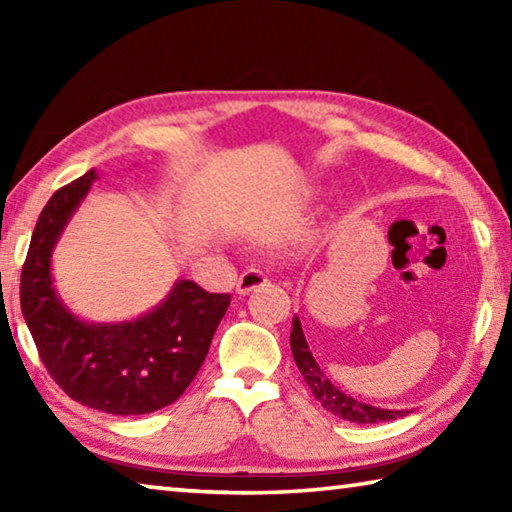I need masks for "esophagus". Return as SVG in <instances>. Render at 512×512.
<instances>
[{
  "instance_id": "obj_1",
  "label": "esophagus",
  "mask_w": 512,
  "mask_h": 512,
  "mask_svg": "<svg viewBox=\"0 0 512 512\" xmlns=\"http://www.w3.org/2000/svg\"><path fill=\"white\" fill-rule=\"evenodd\" d=\"M266 284H268V277L262 271H257V268H248V271L239 275L237 293H241V296H248L250 291L262 289V287H266Z\"/></svg>"
}]
</instances>
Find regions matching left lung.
Instances as JSON below:
<instances>
[{
    "mask_svg": "<svg viewBox=\"0 0 512 512\" xmlns=\"http://www.w3.org/2000/svg\"><path fill=\"white\" fill-rule=\"evenodd\" d=\"M291 352H293V359H296L298 370L302 372V377H305V381H307L309 391L314 393V397L320 404H323V409L332 411L334 415H339V418L350 420V422H359V424H375V422L397 420V418H402V415L411 413L404 409H381V406L359 402V400H354V397H350L348 393H343L339 386H334L332 381H329V377L325 375V370L318 366L314 354H311L298 316H293Z\"/></svg>",
    "mask_w": 512,
    "mask_h": 512,
    "instance_id": "8db88e82",
    "label": "left lung"
}]
</instances>
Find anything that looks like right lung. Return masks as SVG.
Instances as JSON below:
<instances>
[{"label": "right lung", "mask_w": 512, "mask_h": 512, "mask_svg": "<svg viewBox=\"0 0 512 512\" xmlns=\"http://www.w3.org/2000/svg\"><path fill=\"white\" fill-rule=\"evenodd\" d=\"M97 178L90 169L60 187L40 212L22 268V314L42 363L72 400L112 415L153 413L194 381L230 296L180 277L160 305L133 320L76 316L56 291L51 255Z\"/></svg>", "instance_id": "obj_1"}]
</instances>
